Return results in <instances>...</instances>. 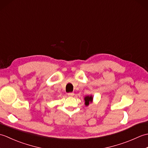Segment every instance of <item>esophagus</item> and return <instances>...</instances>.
Returning <instances> with one entry per match:
<instances>
[{"instance_id":"obj_1","label":"esophagus","mask_w":148,"mask_h":148,"mask_svg":"<svg viewBox=\"0 0 148 148\" xmlns=\"http://www.w3.org/2000/svg\"><path fill=\"white\" fill-rule=\"evenodd\" d=\"M74 93H68V95L69 97H72V96H74Z\"/></svg>"}]
</instances>
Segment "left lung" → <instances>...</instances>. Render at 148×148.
I'll use <instances>...</instances> for the list:
<instances>
[{"label": "left lung", "mask_w": 148, "mask_h": 148, "mask_svg": "<svg viewBox=\"0 0 148 148\" xmlns=\"http://www.w3.org/2000/svg\"><path fill=\"white\" fill-rule=\"evenodd\" d=\"M84 104H85L86 106H88L90 103H93V97L92 96V95H86L84 97Z\"/></svg>", "instance_id": "1"}]
</instances>
